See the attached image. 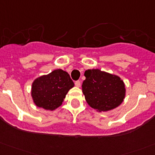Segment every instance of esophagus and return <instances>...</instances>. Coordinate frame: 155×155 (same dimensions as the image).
Returning a JSON list of instances; mask_svg holds the SVG:
<instances>
[{"instance_id":"esophagus-1","label":"esophagus","mask_w":155,"mask_h":155,"mask_svg":"<svg viewBox=\"0 0 155 155\" xmlns=\"http://www.w3.org/2000/svg\"><path fill=\"white\" fill-rule=\"evenodd\" d=\"M74 84H75V86L77 87H81V81H75Z\"/></svg>"}]
</instances>
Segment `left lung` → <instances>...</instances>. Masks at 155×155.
Returning a JSON list of instances; mask_svg holds the SVG:
<instances>
[{
  "label": "left lung",
  "instance_id": "left-lung-1",
  "mask_svg": "<svg viewBox=\"0 0 155 155\" xmlns=\"http://www.w3.org/2000/svg\"><path fill=\"white\" fill-rule=\"evenodd\" d=\"M82 84V92L88 105L98 112L119 107L126 97V86L120 77L100 69H88Z\"/></svg>",
  "mask_w": 155,
  "mask_h": 155
}]
</instances>
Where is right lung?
Returning <instances> with one entry per match:
<instances>
[{"instance_id": "add662e5", "label": "right lung", "mask_w": 155, "mask_h": 155, "mask_svg": "<svg viewBox=\"0 0 155 155\" xmlns=\"http://www.w3.org/2000/svg\"><path fill=\"white\" fill-rule=\"evenodd\" d=\"M74 86L68 72L56 69L33 81L31 97L37 107L53 111L62 104L66 94Z\"/></svg>"}]
</instances>
